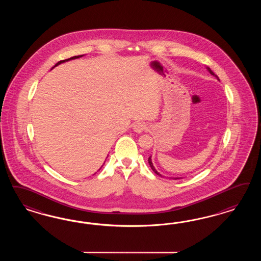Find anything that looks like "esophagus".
<instances>
[{
  "label": "esophagus",
  "mask_w": 261,
  "mask_h": 261,
  "mask_svg": "<svg viewBox=\"0 0 261 261\" xmlns=\"http://www.w3.org/2000/svg\"><path fill=\"white\" fill-rule=\"evenodd\" d=\"M133 129H134L135 132H137V133H142L147 129V125L143 121H138V122L135 123Z\"/></svg>",
  "instance_id": "obj_1"
}]
</instances>
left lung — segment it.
<instances>
[{"label": "left lung", "mask_w": 261, "mask_h": 261, "mask_svg": "<svg viewBox=\"0 0 261 261\" xmlns=\"http://www.w3.org/2000/svg\"><path fill=\"white\" fill-rule=\"evenodd\" d=\"M207 70H208V71L213 74V75H214V76H216V79H218L219 80V79H218V76L217 75H215L214 73V71H212L210 68H207ZM148 163H149V166H151V168H152V170L155 172V173L157 174V175H159V176H162L161 174L159 173L158 171L155 169V167H154V166H153V164H152V161H151V156L148 158ZM176 179H179V178H176Z\"/></svg>", "instance_id": "8db88e82"}]
</instances>
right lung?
<instances>
[{"label": "right lung", "instance_id": "right-lung-1", "mask_svg": "<svg viewBox=\"0 0 261 261\" xmlns=\"http://www.w3.org/2000/svg\"><path fill=\"white\" fill-rule=\"evenodd\" d=\"M82 56H72L71 58H68V59H65V60H61V61H59L58 63L56 64V66L57 65H59V64L63 63V62H66V61H69V60H71V59H75V58H79V57H81Z\"/></svg>", "mask_w": 261, "mask_h": 261}]
</instances>
